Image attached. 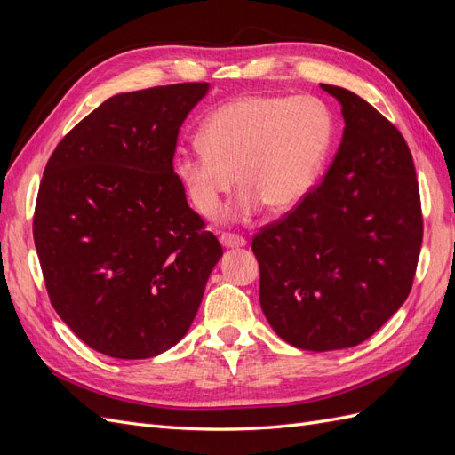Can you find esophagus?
<instances>
[{
  "instance_id": "obj_1",
  "label": "esophagus",
  "mask_w": 455,
  "mask_h": 455,
  "mask_svg": "<svg viewBox=\"0 0 455 455\" xmlns=\"http://www.w3.org/2000/svg\"><path fill=\"white\" fill-rule=\"evenodd\" d=\"M220 243H222L226 249H241V246L246 244L243 237L233 235V233H222V235H220Z\"/></svg>"
}]
</instances>
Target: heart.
Returning a JSON list of instances; mask_svg holds the SVG:
<instances>
[{"instance_id":"b5f03b06","label":"heart","mask_w":455,"mask_h":455,"mask_svg":"<svg viewBox=\"0 0 455 455\" xmlns=\"http://www.w3.org/2000/svg\"><path fill=\"white\" fill-rule=\"evenodd\" d=\"M199 140L174 157L191 204L214 214L239 176L241 191L224 214L244 220L264 203L288 212L311 194L334 146V119L315 96L249 94L218 106Z\"/></svg>"}]
</instances>
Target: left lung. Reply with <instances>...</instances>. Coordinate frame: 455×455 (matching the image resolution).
<instances>
[{
    "label": "left lung",
    "mask_w": 455,
    "mask_h": 455,
    "mask_svg": "<svg viewBox=\"0 0 455 455\" xmlns=\"http://www.w3.org/2000/svg\"><path fill=\"white\" fill-rule=\"evenodd\" d=\"M346 121L324 180L252 241L259 306L306 351L359 346L404 304L423 218L414 159L398 129L355 92L321 85Z\"/></svg>",
    "instance_id": "obj_1"
}]
</instances>
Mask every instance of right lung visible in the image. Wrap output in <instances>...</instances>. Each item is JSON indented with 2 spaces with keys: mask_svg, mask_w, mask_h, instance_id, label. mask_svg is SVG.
Here are the masks:
<instances>
[{
  "mask_svg": "<svg viewBox=\"0 0 455 455\" xmlns=\"http://www.w3.org/2000/svg\"><path fill=\"white\" fill-rule=\"evenodd\" d=\"M209 87L116 94L45 167L34 243L51 304L81 341L114 359L176 346L224 254L172 169L178 131Z\"/></svg>",
  "mask_w": 455,
  "mask_h": 455,
  "instance_id": "right-lung-1",
  "label": "right lung"
}]
</instances>
